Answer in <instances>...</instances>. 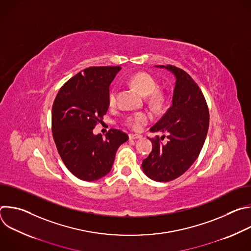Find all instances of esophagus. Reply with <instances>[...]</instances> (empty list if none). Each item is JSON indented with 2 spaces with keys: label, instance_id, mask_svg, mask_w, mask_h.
Returning <instances> with one entry per match:
<instances>
[{
  "label": "esophagus",
  "instance_id": "34e87169",
  "mask_svg": "<svg viewBox=\"0 0 251 251\" xmlns=\"http://www.w3.org/2000/svg\"><path fill=\"white\" fill-rule=\"evenodd\" d=\"M142 136L139 134H129V139L130 140H136V139H140Z\"/></svg>",
  "mask_w": 251,
  "mask_h": 251
}]
</instances>
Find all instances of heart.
I'll return each instance as SVG.
<instances>
[{
	"mask_svg": "<svg viewBox=\"0 0 251 251\" xmlns=\"http://www.w3.org/2000/svg\"><path fill=\"white\" fill-rule=\"evenodd\" d=\"M129 83L134 86L140 93L143 95L149 97V101L156 105L161 101V95L157 92V81L155 78L146 73H138L132 75L129 78ZM117 90L113 88L109 93V104L113 105L116 102ZM150 120V115L146 112H138L132 115H129L126 118V125L134 130L141 129L147 122Z\"/></svg>",
	"mask_w": 251,
	"mask_h": 251,
	"instance_id": "1",
	"label": "heart"
}]
</instances>
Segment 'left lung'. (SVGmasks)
<instances>
[{
  "label": "left lung",
  "instance_id": "obj_1",
  "mask_svg": "<svg viewBox=\"0 0 251 251\" xmlns=\"http://www.w3.org/2000/svg\"><path fill=\"white\" fill-rule=\"evenodd\" d=\"M175 75L172 106L150 129L167 133L162 143L157 136L150 139V155L143 160L142 169L156 182H170L182 176L199 157L208 130L209 114L204 96L194 79L181 68L173 65H156ZM165 135L161 137L164 140Z\"/></svg>",
  "mask_w": 251,
  "mask_h": 251
}]
</instances>
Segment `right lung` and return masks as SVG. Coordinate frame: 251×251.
<instances>
[{
    "instance_id": "obj_1",
    "label": "right lung",
    "mask_w": 251,
    "mask_h": 251,
    "mask_svg": "<svg viewBox=\"0 0 251 251\" xmlns=\"http://www.w3.org/2000/svg\"><path fill=\"white\" fill-rule=\"evenodd\" d=\"M120 66H93L70 78L59 89L51 113L52 136L58 154L82 181L93 182L111 171L115 154L128 135L111 129L102 138L93 129L109 107V86Z\"/></svg>"
}]
</instances>
